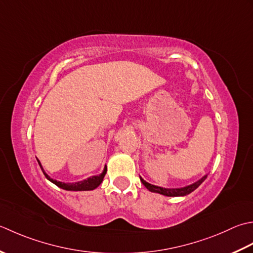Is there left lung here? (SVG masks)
Instances as JSON below:
<instances>
[{"label":"left lung","mask_w":253,"mask_h":253,"mask_svg":"<svg viewBox=\"0 0 253 253\" xmlns=\"http://www.w3.org/2000/svg\"><path fill=\"white\" fill-rule=\"evenodd\" d=\"M206 177H208V174H205V176L203 178H201L199 181L194 182L192 184L188 185V187H184V188H179V189H166V188H162V187H157V185H154V184H151L146 182L145 180L141 179L142 183L145 185V187L149 190L151 192H156V193H159V194H163V195H166V197H183V195H187L189 193H191L192 191H194L195 189H197L199 185L202 183L204 180L206 179Z\"/></svg>","instance_id":"obj_1"}]
</instances>
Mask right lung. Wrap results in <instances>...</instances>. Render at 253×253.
Masks as SVG:
<instances>
[{
    "mask_svg": "<svg viewBox=\"0 0 253 253\" xmlns=\"http://www.w3.org/2000/svg\"><path fill=\"white\" fill-rule=\"evenodd\" d=\"M37 161H38V159H37ZM38 164H39L41 170H42V171H43L42 166H41V164H40L39 161H38ZM106 172H107V167H105L104 171H102L99 174V176H92L90 178H87L86 180H83V181L75 182V183H64V182L56 181V180L51 179L48 176V174L43 171L45 178H47L48 180H50L51 182H53L55 185H58L59 188L64 189V190H69V191H88V190L96 189L98 185H99L102 182V180H104V177H105Z\"/></svg>",
    "mask_w": 253,
    "mask_h": 253,
    "instance_id": "right-lung-1",
    "label": "right lung"
}]
</instances>
